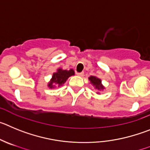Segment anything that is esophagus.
<instances>
[{
    "label": "esophagus",
    "mask_w": 150,
    "mask_h": 150,
    "mask_svg": "<svg viewBox=\"0 0 150 150\" xmlns=\"http://www.w3.org/2000/svg\"><path fill=\"white\" fill-rule=\"evenodd\" d=\"M77 75H78V76L82 77L83 75V72H77Z\"/></svg>",
    "instance_id": "34e87169"
}]
</instances>
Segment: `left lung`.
Masks as SVG:
<instances>
[{
  "instance_id": "left-lung-1",
  "label": "left lung",
  "mask_w": 150,
  "mask_h": 150,
  "mask_svg": "<svg viewBox=\"0 0 150 150\" xmlns=\"http://www.w3.org/2000/svg\"><path fill=\"white\" fill-rule=\"evenodd\" d=\"M89 80L91 81V83L94 85L96 87V88L97 90H103L104 87L101 84V80L99 78H96V77H94V76H90L89 78Z\"/></svg>"
}]
</instances>
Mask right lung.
I'll return each mask as SVG.
<instances>
[{
    "instance_id": "right-lung-1",
    "label": "right lung",
    "mask_w": 150,
    "mask_h": 150,
    "mask_svg": "<svg viewBox=\"0 0 150 150\" xmlns=\"http://www.w3.org/2000/svg\"><path fill=\"white\" fill-rule=\"evenodd\" d=\"M74 74H75V72L72 69L63 70L61 69H59L58 72L53 74L52 81L48 83V87L50 88H54V85L60 86V85L63 84L66 82V81L68 79L69 77L72 76Z\"/></svg>"
}]
</instances>
